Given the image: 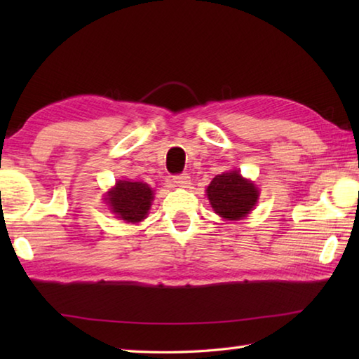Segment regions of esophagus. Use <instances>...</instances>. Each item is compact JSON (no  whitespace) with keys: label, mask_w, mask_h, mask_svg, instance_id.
<instances>
[{"label":"esophagus","mask_w":359,"mask_h":359,"mask_svg":"<svg viewBox=\"0 0 359 359\" xmlns=\"http://www.w3.org/2000/svg\"><path fill=\"white\" fill-rule=\"evenodd\" d=\"M172 184L175 187L187 188L189 184H191V180H189L188 174H177V175H174V177H172Z\"/></svg>","instance_id":"esophagus-1"}]
</instances>
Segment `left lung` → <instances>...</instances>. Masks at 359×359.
I'll use <instances>...</instances> for the list:
<instances>
[{"instance_id":"1","label":"left lung","mask_w":359,"mask_h":359,"mask_svg":"<svg viewBox=\"0 0 359 359\" xmlns=\"http://www.w3.org/2000/svg\"><path fill=\"white\" fill-rule=\"evenodd\" d=\"M211 208L226 220H241L256 207L259 189L238 170L216 175L207 188Z\"/></svg>"}]
</instances>
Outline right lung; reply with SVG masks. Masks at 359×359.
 <instances>
[{"mask_svg":"<svg viewBox=\"0 0 359 359\" xmlns=\"http://www.w3.org/2000/svg\"><path fill=\"white\" fill-rule=\"evenodd\" d=\"M104 199L118 219L137 224L148 216L154 193H152V188L143 182L118 180L116 187L106 193Z\"/></svg>","mask_w":359,"mask_h":359,"instance_id":"add662e5","label":"right lung"}]
</instances>
